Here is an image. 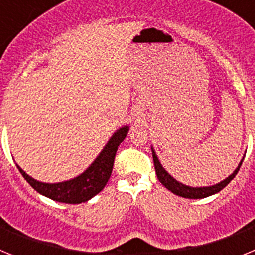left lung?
Segmentation results:
<instances>
[{
	"mask_svg": "<svg viewBox=\"0 0 255 255\" xmlns=\"http://www.w3.org/2000/svg\"><path fill=\"white\" fill-rule=\"evenodd\" d=\"M152 155H153V163H154L155 175H157V177H158L159 182H161L162 185H163L166 189H168V190H170L171 193H173V194H176L182 198H189V199H202V198H207L209 197V195H213L216 194V193H218V191L222 190V189H224L225 186H226L227 184H229V182L236 176L239 168H240L243 161H244V157H243V159L240 161V163L238 164V167L235 168V171H234L230 176H227L226 179L218 182V184H215V185H211V186H195L194 188V186L185 185V184L177 181L176 179H173L170 173L163 168V166H162L161 162H159L158 157H157V154H155L153 147H152Z\"/></svg>",
	"mask_w": 255,
	"mask_h": 255,
	"instance_id": "obj_1",
	"label": "left lung"
}]
</instances>
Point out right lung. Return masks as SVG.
<instances>
[{
    "label": "right lung",
    "mask_w": 255,
    "mask_h": 255,
    "mask_svg": "<svg viewBox=\"0 0 255 255\" xmlns=\"http://www.w3.org/2000/svg\"><path fill=\"white\" fill-rule=\"evenodd\" d=\"M128 132H129V125H124L120 129L116 130L103 147V149L101 150L100 154L97 155V158L92 162L91 166L84 172L71 180L53 182V184L42 182L29 176L19 164H16V167L19 168L22 177L29 182V185L37 190L39 194L56 202H61V203H83L92 199L106 186L114 168L117 148L126 138Z\"/></svg>",
    "instance_id": "obj_1"
}]
</instances>
